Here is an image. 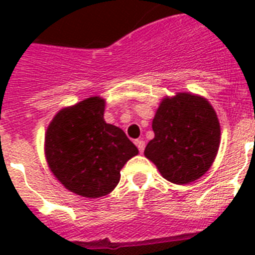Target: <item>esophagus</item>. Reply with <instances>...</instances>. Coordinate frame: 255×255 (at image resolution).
Masks as SVG:
<instances>
[{"label": "esophagus", "instance_id": "34e87169", "mask_svg": "<svg viewBox=\"0 0 255 255\" xmlns=\"http://www.w3.org/2000/svg\"><path fill=\"white\" fill-rule=\"evenodd\" d=\"M135 144H136V147L139 148V151H140V153H143L144 152V148H145V143H144V140H136L135 141Z\"/></svg>", "mask_w": 255, "mask_h": 255}]
</instances>
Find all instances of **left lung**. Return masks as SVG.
<instances>
[{
	"instance_id": "8db88e82",
	"label": "left lung",
	"mask_w": 255,
	"mask_h": 255,
	"mask_svg": "<svg viewBox=\"0 0 255 255\" xmlns=\"http://www.w3.org/2000/svg\"><path fill=\"white\" fill-rule=\"evenodd\" d=\"M152 129L155 137L147 144L144 156L168 181L190 184L214 163L221 128L214 108L204 96L177 92L163 98Z\"/></svg>"
}]
</instances>
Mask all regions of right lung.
<instances>
[{
    "label": "right lung",
    "instance_id": "right-lung-1",
    "mask_svg": "<svg viewBox=\"0 0 255 255\" xmlns=\"http://www.w3.org/2000/svg\"><path fill=\"white\" fill-rule=\"evenodd\" d=\"M106 100L91 96L57 112L45 133V156L57 180L87 198L107 196L124 164L139 153L123 129L106 123Z\"/></svg>",
    "mask_w": 255,
    "mask_h": 255
}]
</instances>
